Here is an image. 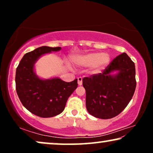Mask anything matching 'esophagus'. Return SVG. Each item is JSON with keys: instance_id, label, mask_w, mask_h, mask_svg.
<instances>
[{"instance_id": "34e87169", "label": "esophagus", "mask_w": 153, "mask_h": 153, "mask_svg": "<svg viewBox=\"0 0 153 153\" xmlns=\"http://www.w3.org/2000/svg\"><path fill=\"white\" fill-rule=\"evenodd\" d=\"M77 80H78V85H82V78H81V77H79V78L77 79Z\"/></svg>"}]
</instances>
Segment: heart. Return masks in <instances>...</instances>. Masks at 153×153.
<instances>
[{
	"label": "heart",
	"mask_w": 153,
	"mask_h": 153,
	"mask_svg": "<svg viewBox=\"0 0 153 153\" xmlns=\"http://www.w3.org/2000/svg\"><path fill=\"white\" fill-rule=\"evenodd\" d=\"M110 60L108 53L98 52H91L72 57V61L76 66L91 67L92 72L95 73L103 70L109 63Z\"/></svg>",
	"instance_id": "heart-1"
}]
</instances>
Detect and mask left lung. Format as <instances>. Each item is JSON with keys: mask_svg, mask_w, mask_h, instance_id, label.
Returning a JSON list of instances; mask_svg holds the SVG:
<instances>
[{"mask_svg": "<svg viewBox=\"0 0 153 153\" xmlns=\"http://www.w3.org/2000/svg\"><path fill=\"white\" fill-rule=\"evenodd\" d=\"M135 65L126 53L115 58L103 72L83 79L85 105L95 118L109 119L127 106L136 89Z\"/></svg>", "mask_w": 153, "mask_h": 153, "instance_id": "1", "label": "left lung"}]
</instances>
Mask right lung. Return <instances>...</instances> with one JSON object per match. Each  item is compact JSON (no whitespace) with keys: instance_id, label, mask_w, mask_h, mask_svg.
<instances>
[{"instance_id":"obj_1","label":"right lung","mask_w":153,"mask_h":153,"mask_svg":"<svg viewBox=\"0 0 153 153\" xmlns=\"http://www.w3.org/2000/svg\"><path fill=\"white\" fill-rule=\"evenodd\" d=\"M60 50L59 47L37 48L23 56L16 70V91L21 102L27 110L42 118L61 114L68 97L78 86L76 79L65 82L58 76L42 79L35 72V65L39 58Z\"/></svg>"}]
</instances>
